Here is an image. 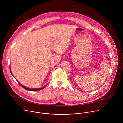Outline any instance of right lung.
I'll use <instances>...</instances> for the list:
<instances>
[{"instance_id":"add662e5","label":"right lung","mask_w":123,"mask_h":123,"mask_svg":"<svg viewBox=\"0 0 123 123\" xmlns=\"http://www.w3.org/2000/svg\"><path fill=\"white\" fill-rule=\"evenodd\" d=\"M10 72H11V74H12V75L13 76V75H12V72H11V71L10 70ZM17 81L18 82V83H19V84H20V85L23 87V88H24V89H25V90H28V91H39V90H42V89H43L44 88H45V87L47 86V85L48 84H47V85H46L44 86H43V87H40V88H37V89H29V88H28V87H25V86H23L22 85H21L18 81L17 80Z\"/></svg>"}]
</instances>
